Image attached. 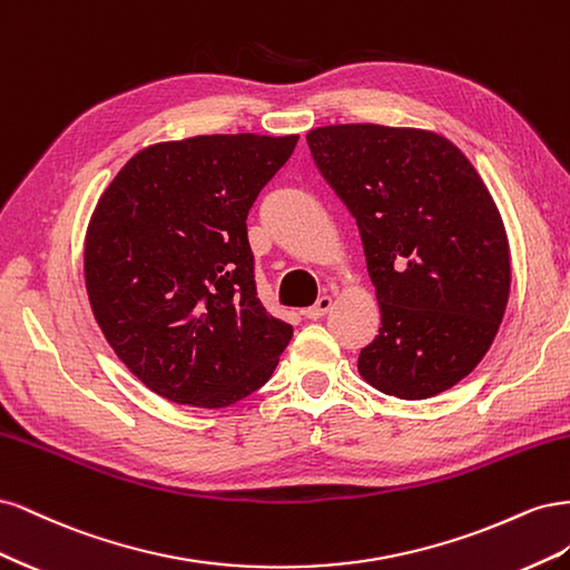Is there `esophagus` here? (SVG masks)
I'll list each match as a JSON object with an SVG mask.
<instances>
[{"label":"esophagus","instance_id":"esophagus-1","mask_svg":"<svg viewBox=\"0 0 570 570\" xmlns=\"http://www.w3.org/2000/svg\"><path fill=\"white\" fill-rule=\"evenodd\" d=\"M331 306H333V299L327 297V295H323V297L316 299L314 306L304 308V316H306L308 321H318V318H323L327 312H331Z\"/></svg>","mask_w":570,"mask_h":570}]
</instances>
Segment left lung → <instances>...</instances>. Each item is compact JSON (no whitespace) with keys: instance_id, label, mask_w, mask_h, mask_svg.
Returning <instances> with one entry per match:
<instances>
[{"instance_id":"obj_1","label":"left lung","mask_w":570,"mask_h":570,"mask_svg":"<svg viewBox=\"0 0 570 570\" xmlns=\"http://www.w3.org/2000/svg\"><path fill=\"white\" fill-rule=\"evenodd\" d=\"M306 142L356 218L381 304L358 373L400 400L450 390L485 356L509 302V239L485 183L430 130L344 124Z\"/></svg>"}]
</instances>
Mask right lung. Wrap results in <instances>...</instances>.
Returning a JSON list of instances; mask_svg holds the SVG:
<instances>
[{
	"label": "right lung",
	"mask_w": 570,
	"mask_h": 570,
	"mask_svg": "<svg viewBox=\"0 0 570 570\" xmlns=\"http://www.w3.org/2000/svg\"><path fill=\"white\" fill-rule=\"evenodd\" d=\"M299 135H199L118 170L85 237V287L116 356L168 402L223 409L292 337L256 297L247 214Z\"/></svg>",
	"instance_id": "1"
}]
</instances>
